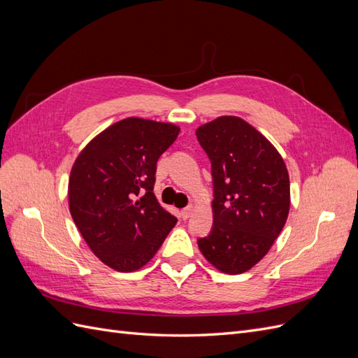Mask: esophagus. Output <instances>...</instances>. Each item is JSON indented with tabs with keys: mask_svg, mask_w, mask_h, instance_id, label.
Segmentation results:
<instances>
[{
	"mask_svg": "<svg viewBox=\"0 0 358 358\" xmlns=\"http://www.w3.org/2000/svg\"><path fill=\"white\" fill-rule=\"evenodd\" d=\"M194 209H196V206H194V204H189V206H188V208H185V209H182V218H183V220H188V218H189V216L192 215Z\"/></svg>",
	"mask_w": 358,
	"mask_h": 358,
	"instance_id": "obj_1",
	"label": "esophagus"
}]
</instances>
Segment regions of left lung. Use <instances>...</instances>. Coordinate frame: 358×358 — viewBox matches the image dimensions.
<instances>
[{
	"label": "left lung",
	"mask_w": 358,
	"mask_h": 358,
	"mask_svg": "<svg viewBox=\"0 0 358 358\" xmlns=\"http://www.w3.org/2000/svg\"><path fill=\"white\" fill-rule=\"evenodd\" d=\"M213 178V227L199 248L222 273L239 275L262 259L289 212V178L276 148L242 117L220 116L197 128Z\"/></svg>",
	"instance_id": "8db88e82"
}]
</instances>
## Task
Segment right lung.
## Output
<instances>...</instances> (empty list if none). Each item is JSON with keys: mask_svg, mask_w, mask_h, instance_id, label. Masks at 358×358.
I'll list each match as a JSON object with an SVG mask.
<instances>
[{"mask_svg": "<svg viewBox=\"0 0 358 358\" xmlns=\"http://www.w3.org/2000/svg\"><path fill=\"white\" fill-rule=\"evenodd\" d=\"M180 128L127 117L83 148L71 167L69 206L85 242L117 272L149 263L178 220L155 194L157 161Z\"/></svg>", "mask_w": 358, "mask_h": 358, "instance_id": "add662e5", "label": "right lung"}]
</instances>
